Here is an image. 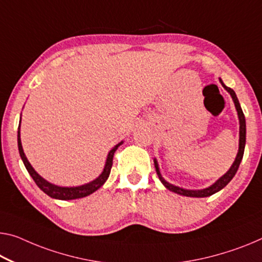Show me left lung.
Wrapping results in <instances>:
<instances>
[{
    "label": "left lung",
    "instance_id": "1",
    "mask_svg": "<svg viewBox=\"0 0 262 262\" xmlns=\"http://www.w3.org/2000/svg\"><path fill=\"white\" fill-rule=\"evenodd\" d=\"M219 80H220L221 85L224 86V89L226 90L227 92H229V95H231L233 102H234V105H235L236 111H238L239 124H240V127H239V151H238V155H236L234 163L232 164V166L229 167V170L226 173H225L223 177H220V178L216 180L214 184L211 185L210 187L204 188V190H186V188L176 186V185H172V184H170L168 182H166V180H165L163 177H162V174H160V171H159V167H158V163H157V160L155 159V166H156V171H157V174H158L159 180L163 183V185L167 188V190L174 192V193H177V194L185 195V196H194V198H204V196H210L212 194H214V193L219 192L220 190H223V188L226 186V185L229 182H231V180L233 179V177L235 176L236 171H238L241 160H243L244 151H245V144H246V119H245L244 112H243V110H241L240 103H239V100H238V97H236L235 92L233 91L231 88H228V86L225 85L223 80H221V78H219Z\"/></svg>",
    "mask_w": 262,
    "mask_h": 262
}]
</instances>
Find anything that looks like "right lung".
Instances as JSON below:
<instances>
[{
    "label": "right lung",
    "instance_id": "right-lung-1",
    "mask_svg": "<svg viewBox=\"0 0 262 262\" xmlns=\"http://www.w3.org/2000/svg\"><path fill=\"white\" fill-rule=\"evenodd\" d=\"M122 144H123V142L118 143L115 147H112V150H110V152H108L106 162H105V166H104V170L102 173H100L98 178H96L95 180H92V182L88 183V184L80 185V186L64 187V186H57V185H54L49 182H47L46 179L42 178V177L34 170V167L31 166V164L29 162H28L27 157H26V155H24L22 143H21V136H19V127L17 131V145H18L19 156H21L23 164H24V166H26L27 171L29 172V174L31 176V178L34 179L36 185H37V186L41 188V190L46 193V194L51 196V198L59 199V200H72V199L84 198V196L90 195L91 193H94L95 191H97L99 187H102L104 183L107 180L108 176H110L111 167H112V160H114L115 152L118 148V146H120Z\"/></svg>",
    "mask_w": 262,
    "mask_h": 262
}]
</instances>
